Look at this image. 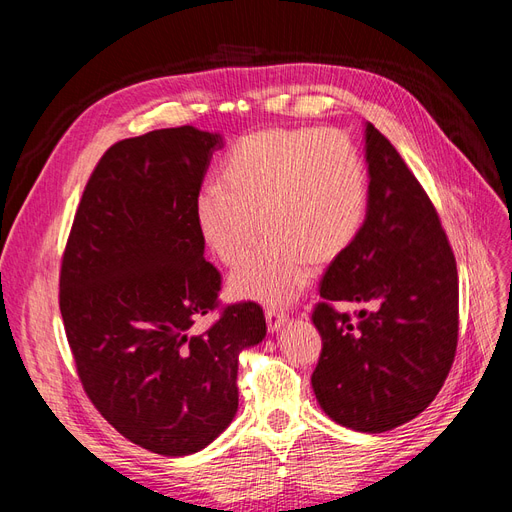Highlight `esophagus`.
I'll list each match as a JSON object with an SVG mask.
<instances>
[{"mask_svg": "<svg viewBox=\"0 0 512 512\" xmlns=\"http://www.w3.org/2000/svg\"><path fill=\"white\" fill-rule=\"evenodd\" d=\"M265 318H267V327H269V331H277V329H280L282 324L288 320V314L284 312L282 307L269 305V307L265 309Z\"/></svg>", "mask_w": 512, "mask_h": 512, "instance_id": "esophagus-1", "label": "esophagus"}]
</instances>
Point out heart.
I'll list each match as a JSON object with an SVG mask.
<instances>
[{
  "mask_svg": "<svg viewBox=\"0 0 512 512\" xmlns=\"http://www.w3.org/2000/svg\"><path fill=\"white\" fill-rule=\"evenodd\" d=\"M220 180L205 183L194 203L196 228L211 254L235 267L258 239V220L267 230L258 252L230 277L237 297L290 301L307 286L312 260L320 265L342 256L367 218V168L359 147L339 130L243 136Z\"/></svg>",
  "mask_w": 512,
  "mask_h": 512,
  "instance_id": "heart-1",
  "label": "heart"
}]
</instances>
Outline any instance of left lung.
Returning <instances> with one entry per match:
<instances>
[{
    "mask_svg": "<svg viewBox=\"0 0 512 512\" xmlns=\"http://www.w3.org/2000/svg\"><path fill=\"white\" fill-rule=\"evenodd\" d=\"M365 138L367 218L320 282L312 322L322 350L312 386L335 423L382 433L421 414L453 367L459 275L423 185L371 123ZM337 300L362 309L337 313Z\"/></svg>",
    "mask_w": 512,
    "mask_h": 512,
    "instance_id": "8db88e82",
    "label": "left lung"
}]
</instances>
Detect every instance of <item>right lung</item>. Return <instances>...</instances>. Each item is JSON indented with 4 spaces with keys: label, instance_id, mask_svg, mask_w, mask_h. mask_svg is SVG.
<instances>
[{
    "label": "right lung",
    "instance_id": "obj_1",
    "mask_svg": "<svg viewBox=\"0 0 512 512\" xmlns=\"http://www.w3.org/2000/svg\"><path fill=\"white\" fill-rule=\"evenodd\" d=\"M220 147L192 126L108 147L61 256L59 309L87 397L123 438L166 457L228 427L239 352L267 335L256 301L222 305V275L203 256L194 203Z\"/></svg>",
    "mask_w": 512,
    "mask_h": 512
}]
</instances>
